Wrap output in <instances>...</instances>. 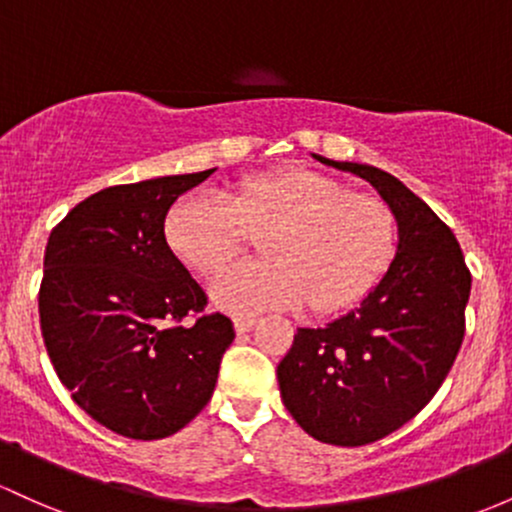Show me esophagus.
<instances>
[{
	"instance_id": "obj_1",
	"label": "esophagus",
	"mask_w": 512,
	"mask_h": 512,
	"mask_svg": "<svg viewBox=\"0 0 512 512\" xmlns=\"http://www.w3.org/2000/svg\"><path fill=\"white\" fill-rule=\"evenodd\" d=\"M255 323H257V320L252 316L233 318V325H235V330H238V333H250V330L255 328Z\"/></svg>"
}]
</instances>
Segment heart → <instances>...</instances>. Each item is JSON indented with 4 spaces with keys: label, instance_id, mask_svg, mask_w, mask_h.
Returning a JSON list of instances; mask_svg holds the SVG:
<instances>
[{
    "label": "heart",
    "instance_id": "1",
    "mask_svg": "<svg viewBox=\"0 0 512 512\" xmlns=\"http://www.w3.org/2000/svg\"><path fill=\"white\" fill-rule=\"evenodd\" d=\"M247 238L257 240L262 262L230 267L213 282L218 308L306 306L313 316H335L384 277L398 233L384 201L306 167L243 179L223 196H187L165 218L170 252L204 277L238 257Z\"/></svg>",
    "mask_w": 512,
    "mask_h": 512
}]
</instances>
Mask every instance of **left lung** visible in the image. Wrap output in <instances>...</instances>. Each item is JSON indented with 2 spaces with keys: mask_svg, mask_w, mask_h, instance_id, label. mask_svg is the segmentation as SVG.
<instances>
[{
  "mask_svg": "<svg viewBox=\"0 0 512 512\" xmlns=\"http://www.w3.org/2000/svg\"><path fill=\"white\" fill-rule=\"evenodd\" d=\"M313 157L372 184L396 218L398 243L357 308L325 328H299L277 381L286 411L308 435L362 447L406 425L442 386L464 340L471 274L452 230L401 179Z\"/></svg>",
  "mask_w": 512,
  "mask_h": 512,
  "instance_id": "obj_1",
  "label": "left lung"
}]
</instances>
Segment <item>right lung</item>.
Masks as SVG:
<instances>
[{
  "mask_svg": "<svg viewBox=\"0 0 512 512\" xmlns=\"http://www.w3.org/2000/svg\"><path fill=\"white\" fill-rule=\"evenodd\" d=\"M216 170L101 189L53 228L38 294L41 333L72 401L131 440H162L201 413L235 338L165 243L174 201ZM180 325L177 326L176 323Z\"/></svg>",
  "mask_w": 512,
  "mask_h": 512,
  "instance_id": "add662e5",
  "label": "right lung"
}]
</instances>
